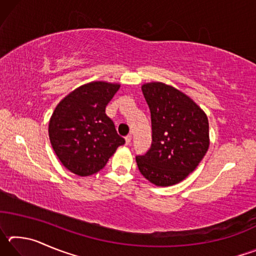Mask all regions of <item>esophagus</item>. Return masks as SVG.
Returning <instances> with one entry per match:
<instances>
[{
	"label": "esophagus",
	"instance_id": "34e87169",
	"mask_svg": "<svg viewBox=\"0 0 256 256\" xmlns=\"http://www.w3.org/2000/svg\"><path fill=\"white\" fill-rule=\"evenodd\" d=\"M131 140H132V136H128L126 138H125V144L128 146L130 144H131Z\"/></svg>",
	"mask_w": 256,
	"mask_h": 256
}]
</instances>
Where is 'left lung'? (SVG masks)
<instances>
[{
    "label": "left lung",
    "instance_id": "obj_1",
    "mask_svg": "<svg viewBox=\"0 0 256 256\" xmlns=\"http://www.w3.org/2000/svg\"><path fill=\"white\" fill-rule=\"evenodd\" d=\"M142 92L151 112L152 144L136 156L138 170L157 186L177 184L209 149L208 118L188 96L162 82L144 84Z\"/></svg>",
    "mask_w": 256,
    "mask_h": 256
}]
</instances>
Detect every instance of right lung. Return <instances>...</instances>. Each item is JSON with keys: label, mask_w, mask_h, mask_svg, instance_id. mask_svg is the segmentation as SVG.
Returning <instances> with one entry per match:
<instances>
[{"label": "right lung", "mask_w": 256, "mask_h": 256, "mask_svg": "<svg viewBox=\"0 0 256 256\" xmlns=\"http://www.w3.org/2000/svg\"><path fill=\"white\" fill-rule=\"evenodd\" d=\"M120 86L90 82L73 90L56 106L50 120V140L60 162L73 174H96L125 144L105 112Z\"/></svg>", "instance_id": "obj_1"}]
</instances>
